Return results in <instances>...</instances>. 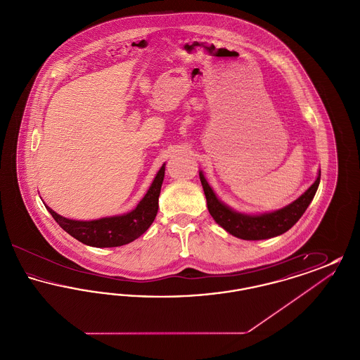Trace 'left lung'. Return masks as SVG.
<instances>
[{"instance_id": "obj_1", "label": "left lung", "mask_w": 360, "mask_h": 360, "mask_svg": "<svg viewBox=\"0 0 360 360\" xmlns=\"http://www.w3.org/2000/svg\"><path fill=\"white\" fill-rule=\"evenodd\" d=\"M320 178L321 172H319L314 184L302 195L279 210L262 214H244L223 204L206 182L202 172H200V179L204 188L210 216L226 232L243 240L270 239L289 231L308 209L320 185Z\"/></svg>"}]
</instances>
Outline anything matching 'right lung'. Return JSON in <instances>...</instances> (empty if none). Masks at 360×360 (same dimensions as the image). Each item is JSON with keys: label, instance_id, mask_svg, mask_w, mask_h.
<instances>
[{"label": "right lung", "instance_id": "1", "mask_svg": "<svg viewBox=\"0 0 360 360\" xmlns=\"http://www.w3.org/2000/svg\"><path fill=\"white\" fill-rule=\"evenodd\" d=\"M165 178V165L156 174L154 182L143 197V200L137 204L134 210L129 213L103 217L91 221H78L62 217L51 207L46 205L51 213L53 220L59 224L74 239L91 247H120L128 244L137 238H140L154 223L158 213V201L160 188Z\"/></svg>", "mask_w": 360, "mask_h": 360}]
</instances>
